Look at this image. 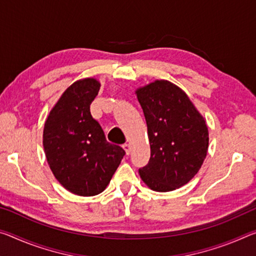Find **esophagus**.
I'll list each match as a JSON object with an SVG mask.
<instances>
[{
    "label": "esophagus",
    "instance_id": "1",
    "mask_svg": "<svg viewBox=\"0 0 256 256\" xmlns=\"http://www.w3.org/2000/svg\"><path fill=\"white\" fill-rule=\"evenodd\" d=\"M123 148L125 149V152H126L128 155H130V154H131V144H123Z\"/></svg>",
    "mask_w": 256,
    "mask_h": 256
}]
</instances>
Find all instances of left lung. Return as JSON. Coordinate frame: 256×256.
<instances>
[{
    "mask_svg": "<svg viewBox=\"0 0 256 256\" xmlns=\"http://www.w3.org/2000/svg\"><path fill=\"white\" fill-rule=\"evenodd\" d=\"M136 93L150 144L149 162L139 174L150 189L172 192L200 171L208 148V125L188 96L168 80H155Z\"/></svg>",
    "mask_w": 256,
    "mask_h": 256,
    "instance_id": "8db88e82",
    "label": "left lung"
}]
</instances>
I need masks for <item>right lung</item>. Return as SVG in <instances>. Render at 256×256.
Returning a JSON list of instances; mask_svg holds the SVG:
<instances>
[{
    "label": "right lung",
    "instance_id": "add662e5",
    "mask_svg": "<svg viewBox=\"0 0 256 256\" xmlns=\"http://www.w3.org/2000/svg\"><path fill=\"white\" fill-rule=\"evenodd\" d=\"M99 90L94 78L72 83L44 124L43 147L51 171L64 188L78 196L102 192L125 155L123 148L108 142L91 115L90 104Z\"/></svg>",
    "mask_w": 256,
    "mask_h": 256
}]
</instances>
